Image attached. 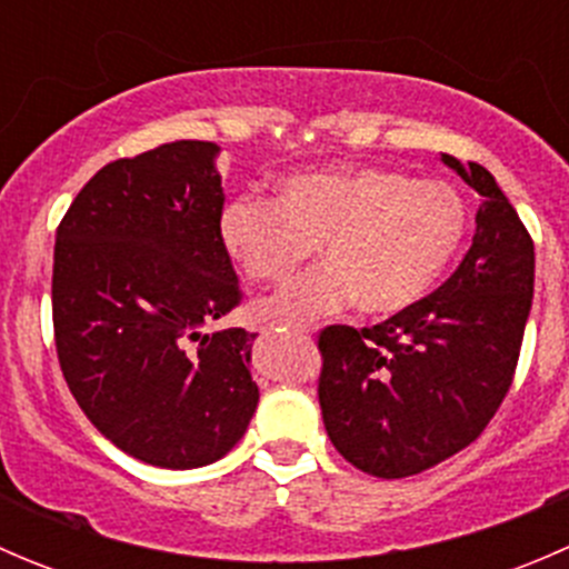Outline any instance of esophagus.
I'll return each mask as SVG.
<instances>
[{
    "label": "esophagus",
    "instance_id": "1",
    "mask_svg": "<svg viewBox=\"0 0 569 569\" xmlns=\"http://www.w3.org/2000/svg\"><path fill=\"white\" fill-rule=\"evenodd\" d=\"M289 327L295 332H300V336H308V325H297V321H289Z\"/></svg>",
    "mask_w": 569,
    "mask_h": 569
}]
</instances>
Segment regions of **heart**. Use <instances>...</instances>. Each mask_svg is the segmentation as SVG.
Here are the masks:
<instances>
[{
    "label": "heart",
    "mask_w": 569,
    "mask_h": 569,
    "mask_svg": "<svg viewBox=\"0 0 569 569\" xmlns=\"http://www.w3.org/2000/svg\"><path fill=\"white\" fill-rule=\"evenodd\" d=\"M468 220V203L446 181L336 168L286 178L278 200H228L220 239L244 278L263 286L283 283L319 248L325 263L263 302L267 317L308 321L352 302L366 317H393L443 278Z\"/></svg>",
    "instance_id": "b5f03b06"
}]
</instances>
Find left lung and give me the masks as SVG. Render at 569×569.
Wrapping results in <instances>:
<instances>
[{"label":"left lung","instance_id":"1","mask_svg":"<svg viewBox=\"0 0 569 569\" xmlns=\"http://www.w3.org/2000/svg\"><path fill=\"white\" fill-rule=\"evenodd\" d=\"M473 244L457 272L375 327L319 332V405L338 455L377 479H405L473 443L509 393L533 297V242L479 162Z\"/></svg>","mask_w":569,"mask_h":569}]
</instances>
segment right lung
I'll use <instances>...</instances> for the list:
<instances>
[{"label":"right lung","instance_id":"1","mask_svg":"<svg viewBox=\"0 0 569 569\" xmlns=\"http://www.w3.org/2000/svg\"><path fill=\"white\" fill-rule=\"evenodd\" d=\"M214 142H164L90 178L57 226L51 321L96 429L157 468L226 457L258 405L256 332H203L242 302L220 239Z\"/></svg>","mask_w":569,"mask_h":569}]
</instances>
